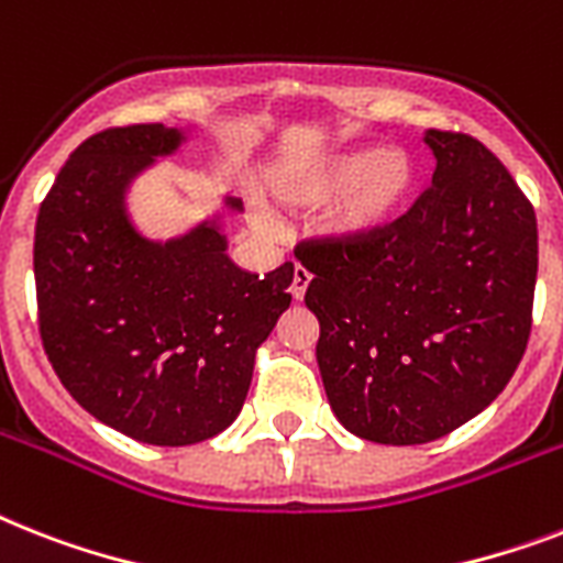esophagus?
Listing matches in <instances>:
<instances>
[{
  "label": "esophagus",
  "instance_id": "1",
  "mask_svg": "<svg viewBox=\"0 0 563 563\" xmlns=\"http://www.w3.org/2000/svg\"><path fill=\"white\" fill-rule=\"evenodd\" d=\"M309 280H312V274L306 272L303 266H297L295 277H291V297H295V300H303L306 289H309Z\"/></svg>",
  "mask_w": 563,
  "mask_h": 563
}]
</instances>
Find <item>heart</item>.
Segmentation results:
<instances>
[{
	"label": "heart",
	"mask_w": 563,
	"mask_h": 563,
	"mask_svg": "<svg viewBox=\"0 0 563 563\" xmlns=\"http://www.w3.org/2000/svg\"><path fill=\"white\" fill-rule=\"evenodd\" d=\"M274 190L297 210H321L335 202L329 231L338 240L358 242L382 234L405 213L416 190V167L401 150L358 147L280 176ZM263 222L268 219L263 217Z\"/></svg>",
	"instance_id": "obj_1"
}]
</instances>
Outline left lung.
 Returning a JSON list of instances; mask_svg holds the SVG:
<instances>
[{
	"instance_id": "1",
	"label": "left lung",
	"mask_w": 563,
	"mask_h": 563,
	"mask_svg": "<svg viewBox=\"0 0 563 563\" xmlns=\"http://www.w3.org/2000/svg\"><path fill=\"white\" fill-rule=\"evenodd\" d=\"M431 187L369 240H309L306 306L327 399L382 445L440 440L488 408L532 332L534 208L495 153L454 130L424 135Z\"/></svg>"
}]
</instances>
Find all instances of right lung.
<instances>
[{"label": "right lung", "mask_w": 563, "mask_h": 563, "mask_svg": "<svg viewBox=\"0 0 563 563\" xmlns=\"http://www.w3.org/2000/svg\"><path fill=\"white\" fill-rule=\"evenodd\" d=\"M178 141L162 123L95 132L54 178L34 234L54 373L80 408L147 445H194L234 422L295 277L291 263L236 268L217 228L167 245L135 234L123 187Z\"/></svg>", "instance_id": "add662e5"}]
</instances>
